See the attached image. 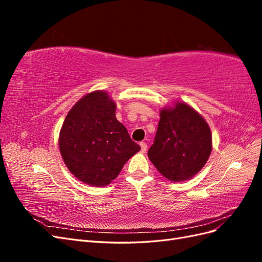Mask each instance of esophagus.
Instances as JSON below:
<instances>
[{"label": "esophagus", "instance_id": "obj_1", "mask_svg": "<svg viewBox=\"0 0 262 262\" xmlns=\"http://www.w3.org/2000/svg\"><path fill=\"white\" fill-rule=\"evenodd\" d=\"M140 146H141V152L142 153H145L146 149H147V144L145 143V142H141Z\"/></svg>", "mask_w": 262, "mask_h": 262}]
</instances>
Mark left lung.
Instances as JSON below:
<instances>
[{
	"label": "left lung",
	"instance_id": "8db88e82",
	"mask_svg": "<svg viewBox=\"0 0 262 262\" xmlns=\"http://www.w3.org/2000/svg\"><path fill=\"white\" fill-rule=\"evenodd\" d=\"M212 134L203 117L186 102L163 108L147 156L162 175L171 181L192 178L208 162Z\"/></svg>",
	"mask_w": 262,
	"mask_h": 262
}]
</instances>
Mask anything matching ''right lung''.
Here are the masks:
<instances>
[{
	"mask_svg": "<svg viewBox=\"0 0 262 262\" xmlns=\"http://www.w3.org/2000/svg\"><path fill=\"white\" fill-rule=\"evenodd\" d=\"M59 147L67 167L84 184L104 187L141 149L116 118V104L104 91L85 95L62 124Z\"/></svg>",
	"mask_w": 262,
	"mask_h": 262,
	"instance_id": "obj_1",
	"label": "right lung"
}]
</instances>
